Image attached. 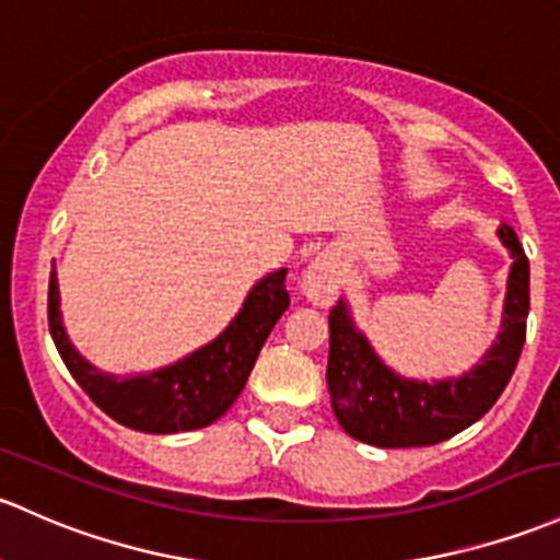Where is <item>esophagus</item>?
Masks as SVG:
<instances>
[{"instance_id":"34e87169","label":"esophagus","mask_w":560,"mask_h":560,"mask_svg":"<svg viewBox=\"0 0 560 560\" xmlns=\"http://www.w3.org/2000/svg\"><path fill=\"white\" fill-rule=\"evenodd\" d=\"M340 287V265L332 255H319L311 260L303 273V292L311 303L329 305Z\"/></svg>"}]
</instances>
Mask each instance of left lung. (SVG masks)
Wrapping results in <instances>:
<instances>
[{"mask_svg":"<svg viewBox=\"0 0 560 560\" xmlns=\"http://www.w3.org/2000/svg\"><path fill=\"white\" fill-rule=\"evenodd\" d=\"M513 268L508 279L502 332L478 368L456 381H408L392 373L368 338L357 332L340 300L329 311L327 388L340 427L375 448H421L438 445L482 419L515 373L526 343L528 257L510 225L499 228Z\"/></svg>","mask_w":560,"mask_h":560,"instance_id":"obj_1","label":"left lung"}]
</instances>
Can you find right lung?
Listing matches in <instances>:
<instances>
[{"mask_svg": "<svg viewBox=\"0 0 560 560\" xmlns=\"http://www.w3.org/2000/svg\"><path fill=\"white\" fill-rule=\"evenodd\" d=\"M284 279L287 268L265 276L220 338L172 368L137 378L120 381L115 375L98 373L74 351L58 311L56 270L50 273L47 290V325L72 378L109 419L147 434L192 432L225 416L246 386L270 329L290 308Z\"/></svg>", "mask_w": 560, "mask_h": 560, "instance_id": "add662e5", "label": "right lung"}]
</instances>
